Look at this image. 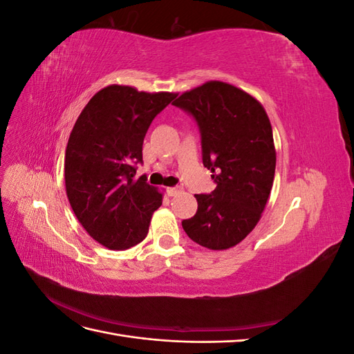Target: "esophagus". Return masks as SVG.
<instances>
[{
    "instance_id": "obj_1",
    "label": "esophagus",
    "mask_w": 354,
    "mask_h": 354,
    "mask_svg": "<svg viewBox=\"0 0 354 354\" xmlns=\"http://www.w3.org/2000/svg\"><path fill=\"white\" fill-rule=\"evenodd\" d=\"M178 192V187H168L167 189V194H168V196H174Z\"/></svg>"
}]
</instances>
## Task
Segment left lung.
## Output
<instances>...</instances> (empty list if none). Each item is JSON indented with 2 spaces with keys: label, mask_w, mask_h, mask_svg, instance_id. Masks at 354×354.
I'll list each match as a JSON object with an SVG mask.
<instances>
[{
  "label": "left lung",
  "mask_w": 354,
  "mask_h": 354,
  "mask_svg": "<svg viewBox=\"0 0 354 354\" xmlns=\"http://www.w3.org/2000/svg\"><path fill=\"white\" fill-rule=\"evenodd\" d=\"M194 118L202 162L217 187L195 195L198 211L181 221L187 236L209 250H227L259 223L273 186L272 125L260 102L234 85L209 81L173 102Z\"/></svg>",
  "instance_id": "obj_1"
}]
</instances>
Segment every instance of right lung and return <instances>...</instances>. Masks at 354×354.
<instances>
[{"mask_svg":"<svg viewBox=\"0 0 354 354\" xmlns=\"http://www.w3.org/2000/svg\"><path fill=\"white\" fill-rule=\"evenodd\" d=\"M177 94L109 85L95 93L75 122L65 155L71 207L90 236L109 250H128L149 232L162 195L136 177L143 140L155 116Z\"/></svg>","mask_w":354,"mask_h":354,"instance_id":"obj_1","label":"right lung"}]
</instances>
